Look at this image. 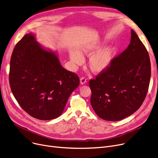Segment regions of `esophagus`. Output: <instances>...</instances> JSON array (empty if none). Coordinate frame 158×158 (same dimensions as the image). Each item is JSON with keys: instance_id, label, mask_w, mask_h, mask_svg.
<instances>
[{"instance_id": "1", "label": "esophagus", "mask_w": 158, "mask_h": 158, "mask_svg": "<svg viewBox=\"0 0 158 158\" xmlns=\"http://www.w3.org/2000/svg\"><path fill=\"white\" fill-rule=\"evenodd\" d=\"M86 79L85 77H82L80 79V83H81V85H85V84L86 83Z\"/></svg>"}]
</instances>
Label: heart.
Here are the masks:
<instances>
[{"label": "heart", "mask_w": 158, "mask_h": 158, "mask_svg": "<svg viewBox=\"0 0 158 158\" xmlns=\"http://www.w3.org/2000/svg\"><path fill=\"white\" fill-rule=\"evenodd\" d=\"M102 45L103 44L101 41H97L82 47L79 52L76 50L70 49L69 57L71 63L74 66H80L84 61L82 55H91L88 64L92 72L95 73H99L105 71L110 67L113 61L115 53V47L110 45L104 47L98 51ZM95 52H96L95 53H94Z\"/></svg>", "instance_id": "1"}]
</instances>
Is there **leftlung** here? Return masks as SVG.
I'll return each instance as SVG.
<instances>
[{
    "mask_svg": "<svg viewBox=\"0 0 158 158\" xmlns=\"http://www.w3.org/2000/svg\"><path fill=\"white\" fill-rule=\"evenodd\" d=\"M151 62L147 49L131 30L127 48L110 67L90 80V102L99 117L118 121L136 111L147 95L151 80Z\"/></svg>",
    "mask_w": 158,
    "mask_h": 158,
    "instance_id": "1",
    "label": "left lung"
}]
</instances>
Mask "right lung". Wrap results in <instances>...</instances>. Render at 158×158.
Returning a JSON list of instances; mask_svg holds the SVG:
<instances>
[{"mask_svg": "<svg viewBox=\"0 0 158 158\" xmlns=\"http://www.w3.org/2000/svg\"><path fill=\"white\" fill-rule=\"evenodd\" d=\"M9 77L11 92L22 108L42 120L59 117L79 85L77 75L61 66L57 52L38 43L31 32L14 48Z\"/></svg>", "mask_w": 158, "mask_h": 158, "instance_id": "obj_1", "label": "right lung"}]
</instances>
